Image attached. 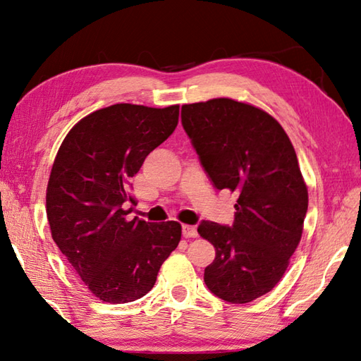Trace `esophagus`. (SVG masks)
Masks as SVG:
<instances>
[{"label":"esophagus","instance_id":"34e87169","mask_svg":"<svg viewBox=\"0 0 361 361\" xmlns=\"http://www.w3.org/2000/svg\"><path fill=\"white\" fill-rule=\"evenodd\" d=\"M182 235L185 238H196L197 236V230L195 226H187V224H183L182 226Z\"/></svg>","mask_w":361,"mask_h":361}]
</instances>
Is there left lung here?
I'll list each match as a JSON object with an SVG mask.
<instances>
[{"mask_svg": "<svg viewBox=\"0 0 361 361\" xmlns=\"http://www.w3.org/2000/svg\"><path fill=\"white\" fill-rule=\"evenodd\" d=\"M180 118L213 187L238 195L231 226L197 227L216 248L204 281L224 301L250 302L278 284L300 244L309 197L298 159L283 126L247 103H191Z\"/></svg>", "mask_w": 361, "mask_h": 361, "instance_id": "8db88e82", "label": "left lung"}]
</instances>
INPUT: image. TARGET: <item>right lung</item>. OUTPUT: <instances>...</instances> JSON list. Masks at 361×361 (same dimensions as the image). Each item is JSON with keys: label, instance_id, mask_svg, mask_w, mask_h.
Listing matches in <instances>:
<instances>
[{"label": "right lung", "instance_id": "add662e5", "mask_svg": "<svg viewBox=\"0 0 361 361\" xmlns=\"http://www.w3.org/2000/svg\"><path fill=\"white\" fill-rule=\"evenodd\" d=\"M179 122V106L117 103L72 128L54 160L46 193L52 239L97 298L131 302L147 295L180 241L179 222L126 219L137 201L130 179Z\"/></svg>", "mask_w": 361, "mask_h": 361}]
</instances>
